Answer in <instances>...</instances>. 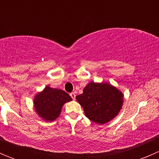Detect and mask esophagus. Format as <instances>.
Here are the masks:
<instances>
[{
  "instance_id": "obj_1",
  "label": "esophagus",
  "mask_w": 159,
  "mask_h": 159,
  "mask_svg": "<svg viewBox=\"0 0 159 159\" xmlns=\"http://www.w3.org/2000/svg\"><path fill=\"white\" fill-rule=\"evenodd\" d=\"M70 96L71 97V98L73 99V100H75V96H76V94H75V93L74 92H71L70 94Z\"/></svg>"
}]
</instances>
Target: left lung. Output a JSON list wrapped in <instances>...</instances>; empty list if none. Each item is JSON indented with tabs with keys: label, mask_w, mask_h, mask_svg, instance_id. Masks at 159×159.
Instances as JSON below:
<instances>
[{
	"label": "left lung",
	"mask_w": 159,
	"mask_h": 159,
	"mask_svg": "<svg viewBox=\"0 0 159 159\" xmlns=\"http://www.w3.org/2000/svg\"><path fill=\"white\" fill-rule=\"evenodd\" d=\"M123 94L108 83L91 82L76 96L84 115L97 124L104 125L118 115L123 105Z\"/></svg>",
	"instance_id": "1"
}]
</instances>
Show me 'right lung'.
I'll return each mask as SVG.
<instances>
[{"mask_svg":"<svg viewBox=\"0 0 159 159\" xmlns=\"http://www.w3.org/2000/svg\"><path fill=\"white\" fill-rule=\"evenodd\" d=\"M71 100L69 94L63 90L46 86L41 92L35 95L34 105L39 117L44 121H52L59 117L64 104Z\"/></svg>","mask_w":159,"mask_h":159,"instance_id":"1","label":"right lung"}]
</instances>
